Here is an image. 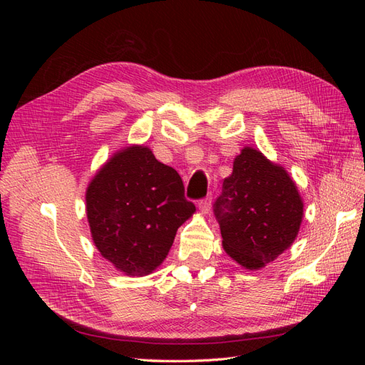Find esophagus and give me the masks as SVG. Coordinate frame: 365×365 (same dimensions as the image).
Masks as SVG:
<instances>
[{"mask_svg": "<svg viewBox=\"0 0 365 365\" xmlns=\"http://www.w3.org/2000/svg\"><path fill=\"white\" fill-rule=\"evenodd\" d=\"M197 205H200V210L204 215L210 213V210H212V197H204Z\"/></svg>", "mask_w": 365, "mask_h": 365, "instance_id": "1", "label": "esophagus"}]
</instances>
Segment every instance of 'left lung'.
<instances>
[{
	"label": "left lung",
	"mask_w": 365,
	"mask_h": 365,
	"mask_svg": "<svg viewBox=\"0 0 365 365\" xmlns=\"http://www.w3.org/2000/svg\"><path fill=\"white\" fill-rule=\"evenodd\" d=\"M213 212L225 252L247 269H259L295 240L303 202L283 168L245 148L224 180Z\"/></svg>",
	"instance_id": "1"
}]
</instances>
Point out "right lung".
<instances>
[{"mask_svg": "<svg viewBox=\"0 0 365 365\" xmlns=\"http://www.w3.org/2000/svg\"><path fill=\"white\" fill-rule=\"evenodd\" d=\"M181 176L150 149L130 146L97 172L86 190V215L102 256L128 275H148L168 256L195 213Z\"/></svg>", "mask_w": 365, "mask_h": 365, "instance_id": "obj_1", "label": "right lung"}]
</instances>
